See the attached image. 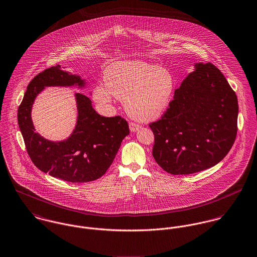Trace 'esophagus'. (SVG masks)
<instances>
[{
    "label": "esophagus",
    "mask_w": 257,
    "mask_h": 257,
    "mask_svg": "<svg viewBox=\"0 0 257 257\" xmlns=\"http://www.w3.org/2000/svg\"><path fill=\"white\" fill-rule=\"evenodd\" d=\"M129 128H130V130H131L132 132H135V131H137L138 129L141 128V125L138 124V123H136V122L131 121V122H129Z\"/></svg>",
    "instance_id": "1"
}]
</instances>
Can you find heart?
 I'll return each instance as SVG.
<instances>
[{
	"label": "heart",
	"instance_id": "heart-1",
	"mask_svg": "<svg viewBox=\"0 0 257 257\" xmlns=\"http://www.w3.org/2000/svg\"><path fill=\"white\" fill-rule=\"evenodd\" d=\"M105 86H97L93 97L100 103L111 94L124 100L127 112L139 120H155L165 113L174 91V79L165 68L142 61L119 62L106 68Z\"/></svg>",
	"mask_w": 257,
	"mask_h": 257
}]
</instances>
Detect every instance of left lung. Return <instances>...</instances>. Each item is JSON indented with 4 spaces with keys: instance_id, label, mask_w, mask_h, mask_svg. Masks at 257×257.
Returning a JSON list of instances; mask_svg holds the SVG:
<instances>
[{
    "instance_id": "obj_1",
    "label": "left lung",
    "mask_w": 257,
    "mask_h": 257,
    "mask_svg": "<svg viewBox=\"0 0 257 257\" xmlns=\"http://www.w3.org/2000/svg\"><path fill=\"white\" fill-rule=\"evenodd\" d=\"M237 113L236 94L221 71L212 63L196 64L161 119L149 124L155 161L171 174L214 167L234 143Z\"/></svg>"
}]
</instances>
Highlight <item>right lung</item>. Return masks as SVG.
Wrapping results in <instances>:
<instances>
[{"mask_svg":"<svg viewBox=\"0 0 257 257\" xmlns=\"http://www.w3.org/2000/svg\"><path fill=\"white\" fill-rule=\"evenodd\" d=\"M84 84L79 76L61 70L60 65L48 68L30 81L18 109L19 126L34 166L70 182H88L101 177L113 163L122 140L129 134L124 118L100 116L92 108L89 97L79 92L76 93L77 125L67 140L51 142L35 133L30 111L37 93L44 86Z\"/></svg>","mask_w":257,"mask_h":257,"instance_id":"right-lung-1","label":"right lung"}]
</instances>
